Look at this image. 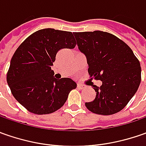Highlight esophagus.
Masks as SVG:
<instances>
[{
  "instance_id": "esophagus-1",
  "label": "esophagus",
  "mask_w": 146,
  "mask_h": 146,
  "mask_svg": "<svg viewBox=\"0 0 146 146\" xmlns=\"http://www.w3.org/2000/svg\"><path fill=\"white\" fill-rule=\"evenodd\" d=\"M77 88H80V89H83V88H85V86H84V84H77Z\"/></svg>"
}]
</instances>
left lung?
Wrapping results in <instances>:
<instances>
[{
  "instance_id": "8db88e82",
  "label": "left lung",
  "mask_w": 146,
  "mask_h": 146,
  "mask_svg": "<svg viewBox=\"0 0 146 146\" xmlns=\"http://www.w3.org/2000/svg\"><path fill=\"white\" fill-rule=\"evenodd\" d=\"M79 49L85 54L88 74L102 81L94 85L96 98L85 106L94 114L114 115L127 106L137 91L141 80L140 62L122 40L106 31L77 32Z\"/></svg>"
}]
</instances>
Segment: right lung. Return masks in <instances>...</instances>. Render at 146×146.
<instances>
[{"mask_svg": "<svg viewBox=\"0 0 146 146\" xmlns=\"http://www.w3.org/2000/svg\"><path fill=\"white\" fill-rule=\"evenodd\" d=\"M73 34L53 28L41 29L27 37L14 52L6 80L14 98L29 112H55L76 88V83L70 78L55 79L51 69L60 49L76 47Z\"/></svg>", "mask_w": 146, "mask_h": 146, "instance_id": "1", "label": "right lung"}]
</instances>
